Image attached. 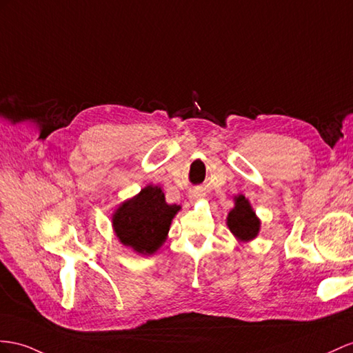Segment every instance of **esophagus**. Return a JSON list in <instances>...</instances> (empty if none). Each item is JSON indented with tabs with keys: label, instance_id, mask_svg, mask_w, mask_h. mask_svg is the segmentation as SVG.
Wrapping results in <instances>:
<instances>
[{
	"label": "esophagus",
	"instance_id": "34e87169",
	"mask_svg": "<svg viewBox=\"0 0 353 353\" xmlns=\"http://www.w3.org/2000/svg\"><path fill=\"white\" fill-rule=\"evenodd\" d=\"M198 198H201V194H198V192H194V194H191V200H192V201H196Z\"/></svg>",
	"mask_w": 353,
	"mask_h": 353
}]
</instances>
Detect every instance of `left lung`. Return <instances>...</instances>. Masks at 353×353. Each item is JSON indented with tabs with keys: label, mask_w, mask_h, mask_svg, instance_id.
<instances>
[{
	"label": "left lung",
	"mask_w": 353,
	"mask_h": 353,
	"mask_svg": "<svg viewBox=\"0 0 353 353\" xmlns=\"http://www.w3.org/2000/svg\"><path fill=\"white\" fill-rule=\"evenodd\" d=\"M230 231L240 240H252L259 231V221L252 210L249 201L240 195L236 198V207L228 214Z\"/></svg>",
	"instance_id": "obj_1"
}]
</instances>
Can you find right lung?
Masks as SVG:
<instances>
[{
  "mask_svg": "<svg viewBox=\"0 0 353 353\" xmlns=\"http://www.w3.org/2000/svg\"><path fill=\"white\" fill-rule=\"evenodd\" d=\"M179 210L180 205L165 203L161 188L148 186L117 209L113 216V228L125 246L150 255L165 241L171 219Z\"/></svg>",
  "mask_w": 353,
  "mask_h": 353,
  "instance_id": "add662e5",
  "label": "right lung"
}]
</instances>
